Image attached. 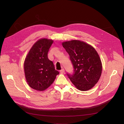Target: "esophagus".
I'll list each match as a JSON object with an SVG mask.
<instances>
[{"instance_id": "34e87169", "label": "esophagus", "mask_w": 124, "mask_h": 124, "mask_svg": "<svg viewBox=\"0 0 124 124\" xmlns=\"http://www.w3.org/2000/svg\"><path fill=\"white\" fill-rule=\"evenodd\" d=\"M60 72H61V73H63L65 72V70L63 69H62L61 70H60Z\"/></svg>"}]
</instances>
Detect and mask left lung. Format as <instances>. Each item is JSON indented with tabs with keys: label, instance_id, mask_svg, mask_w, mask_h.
Returning <instances> with one entry per match:
<instances>
[{
	"label": "left lung",
	"instance_id": "obj_1",
	"mask_svg": "<svg viewBox=\"0 0 124 124\" xmlns=\"http://www.w3.org/2000/svg\"><path fill=\"white\" fill-rule=\"evenodd\" d=\"M62 45L74 68L73 74L67 73L69 79L80 91L91 89L98 82L102 72V63L98 53L91 45L80 40L66 41Z\"/></svg>",
	"mask_w": 124,
	"mask_h": 124
}]
</instances>
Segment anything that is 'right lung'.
<instances>
[{
  "label": "right lung",
  "mask_w": 124,
  "mask_h": 124,
  "mask_svg": "<svg viewBox=\"0 0 124 124\" xmlns=\"http://www.w3.org/2000/svg\"><path fill=\"white\" fill-rule=\"evenodd\" d=\"M53 43L52 39H39L33 45L25 58L24 68L26 81L30 87L37 91L47 89L59 74L53 62L47 57Z\"/></svg>",
  "instance_id": "1"
}]
</instances>
